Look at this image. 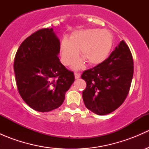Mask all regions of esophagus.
Returning <instances> with one entry per match:
<instances>
[{
    "label": "esophagus",
    "mask_w": 149,
    "mask_h": 149,
    "mask_svg": "<svg viewBox=\"0 0 149 149\" xmlns=\"http://www.w3.org/2000/svg\"><path fill=\"white\" fill-rule=\"evenodd\" d=\"M74 75H75V79H79V78L81 77V74H80V73H75Z\"/></svg>",
    "instance_id": "esophagus-1"
}]
</instances>
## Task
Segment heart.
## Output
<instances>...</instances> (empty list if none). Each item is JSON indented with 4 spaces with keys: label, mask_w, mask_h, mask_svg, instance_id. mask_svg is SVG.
Wrapping results in <instances>:
<instances>
[{
    "label": "heart",
    "mask_w": 149,
    "mask_h": 149,
    "mask_svg": "<svg viewBox=\"0 0 149 149\" xmlns=\"http://www.w3.org/2000/svg\"><path fill=\"white\" fill-rule=\"evenodd\" d=\"M114 40L112 34L107 29H87L73 31L70 40L63 38L60 43L61 61L69 66L79 58V50L90 65H98L107 58L112 50ZM84 59L79 60L73 65L79 70L84 65Z\"/></svg>",
    "instance_id": "obj_1"
}]
</instances>
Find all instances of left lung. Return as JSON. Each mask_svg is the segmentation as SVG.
<instances>
[{
    "label": "left lung",
    "mask_w": 149,
    "mask_h": 149,
    "mask_svg": "<svg viewBox=\"0 0 149 149\" xmlns=\"http://www.w3.org/2000/svg\"><path fill=\"white\" fill-rule=\"evenodd\" d=\"M133 76L132 54L122 40L107 59L82 73L86 83L82 94L85 106L99 115L115 111L127 97Z\"/></svg>",
    "instance_id": "obj_1"
}]
</instances>
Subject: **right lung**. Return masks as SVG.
<instances>
[{"instance_id":"right-lung-1","label":"right lung","mask_w":149,"mask_h":149,"mask_svg":"<svg viewBox=\"0 0 149 149\" xmlns=\"http://www.w3.org/2000/svg\"><path fill=\"white\" fill-rule=\"evenodd\" d=\"M59 52L60 40L52 28L33 33L16 52L13 68L19 93L34 110L59 107L74 82V74L61 63Z\"/></svg>"}]
</instances>
